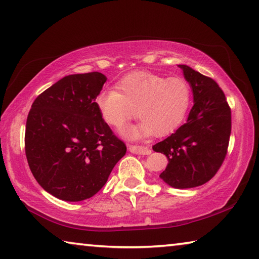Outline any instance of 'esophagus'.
<instances>
[{
	"label": "esophagus",
	"instance_id": "esophagus-1",
	"mask_svg": "<svg viewBox=\"0 0 259 259\" xmlns=\"http://www.w3.org/2000/svg\"><path fill=\"white\" fill-rule=\"evenodd\" d=\"M130 152L136 153V154H140V155H148L151 154V148L145 145H131L129 146Z\"/></svg>",
	"mask_w": 259,
	"mask_h": 259
}]
</instances>
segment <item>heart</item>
I'll list each match as a JSON object with an SVG mask.
<instances>
[{
	"instance_id": "1",
	"label": "heart",
	"mask_w": 259,
	"mask_h": 259,
	"mask_svg": "<svg viewBox=\"0 0 259 259\" xmlns=\"http://www.w3.org/2000/svg\"><path fill=\"white\" fill-rule=\"evenodd\" d=\"M116 91H100L96 106L103 120L117 130L136 116L137 125L124 131L126 137L139 138L154 133L168 135L185 119L191 104V89L181 77L156 75L148 72L129 74L116 83Z\"/></svg>"
}]
</instances>
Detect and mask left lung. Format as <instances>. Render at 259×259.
Instances as JSON below:
<instances>
[{
    "label": "left lung",
    "mask_w": 259,
    "mask_h": 259,
    "mask_svg": "<svg viewBox=\"0 0 259 259\" xmlns=\"http://www.w3.org/2000/svg\"><path fill=\"white\" fill-rule=\"evenodd\" d=\"M190 83L194 105L186 123L153 150L165 154L168 165L160 177L175 188L209 182L221 168L229 148L232 117L223 90L213 78L179 65Z\"/></svg>",
    "instance_id": "1"
}]
</instances>
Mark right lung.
Listing matches in <instances>:
<instances>
[{
  "instance_id": "1",
  "label": "right lung",
  "mask_w": 259,
  "mask_h": 259,
  "mask_svg": "<svg viewBox=\"0 0 259 259\" xmlns=\"http://www.w3.org/2000/svg\"><path fill=\"white\" fill-rule=\"evenodd\" d=\"M106 76H65L34 100L25 131V153L37 183L56 198L94 196L126 152L96 106Z\"/></svg>"
}]
</instances>
